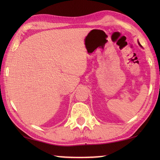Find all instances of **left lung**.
I'll use <instances>...</instances> for the list:
<instances>
[{
  "instance_id": "obj_1",
  "label": "left lung",
  "mask_w": 160,
  "mask_h": 160,
  "mask_svg": "<svg viewBox=\"0 0 160 160\" xmlns=\"http://www.w3.org/2000/svg\"><path fill=\"white\" fill-rule=\"evenodd\" d=\"M138 44H139V45L140 46V47H141V45H140V43H139V42H138Z\"/></svg>"
}]
</instances>
